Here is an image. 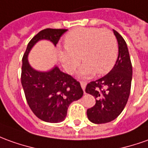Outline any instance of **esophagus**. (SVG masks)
Listing matches in <instances>:
<instances>
[{
  "label": "esophagus",
  "instance_id": "esophagus-1",
  "mask_svg": "<svg viewBox=\"0 0 148 148\" xmlns=\"http://www.w3.org/2000/svg\"><path fill=\"white\" fill-rule=\"evenodd\" d=\"M80 85H81V88H82V89L85 90V87H86V82H84V81H80Z\"/></svg>",
  "mask_w": 148,
  "mask_h": 148
}]
</instances>
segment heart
Listing matches in <instances>:
<instances>
[{
    "instance_id": "obj_1",
    "label": "heart",
    "mask_w": 148,
    "mask_h": 148,
    "mask_svg": "<svg viewBox=\"0 0 148 148\" xmlns=\"http://www.w3.org/2000/svg\"><path fill=\"white\" fill-rule=\"evenodd\" d=\"M64 42L65 46L59 47L57 53L61 64L69 73L75 71L81 58L84 63L79 70V76L103 75L110 71L118 58L117 39L109 29L76 28L66 34Z\"/></svg>"
}]
</instances>
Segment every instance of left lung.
Returning a JSON list of instances; mask_svg holds the SVG:
<instances>
[{"label": "left lung", "mask_w": 148, "mask_h": 148, "mask_svg": "<svg viewBox=\"0 0 148 148\" xmlns=\"http://www.w3.org/2000/svg\"><path fill=\"white\" fill-rule=\"evenodd\" d=\"M119 44V56L107 75L87 84L85 92L96 99L94 106L88 109V120L96 124L110 123L119 117L127 103L132 80V65L127 42L113 29Z\"/></svg>", "instance_id": "1"}]
</instances>
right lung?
<instances>
[{
    "label": "right lung",
    "mask_w": 148,
    "mask_h": 148,
    "mask_svg": "<svg viewBox=\"0 0 148 148\" xmlns=\"http://www.w3.org/2000/svg\"><path fill=\"white\" fill-rule=\"evenodd\" d=\"M68 29H45L29 41L22 58L21 85L26 101L33 113L44 122H63L70 104L82 97L84 92L80 84L70 75L61 72L55 65L47 72L37 71L31 67L28 56L38 41L47 40L56 47Z\"/></svg>",
    "instance_id": "1"
}]
</instances>
